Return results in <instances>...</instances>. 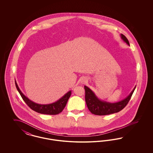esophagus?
<instances>
[{
	"instance_id": "obj_1",
	"label": "esophagus",
	"mask_w": 153,
	"mask_h": 153,
	"mask_svg": "<svg viewBox=\"0 0 153 153\" xmlns=\"http://www.w3.org/2000/svg\"><path fill=\"white\" fill-rule=\"evenodd\" d=\"M85 81H86V80H82V82H84V83H85Z\"/></svg>"
}]
</instances>
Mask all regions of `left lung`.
Segmentation results:
<instances>
[{"label": "left lung", "instance_id": "8db88e82", "mask_svg": "<svg viewBox=\"0 0 153 153\" xmlns=\"http://www.w3.org/2000/svg\"><path fill=\"white\" fill-rule=\"evenodd\" d=\"M121 38L126 44L130 46L128 40L123 34H121ZM135 88L136 86L132 91L130 95L123 100L114 103H111L100 100L91 89L87 86H84L85 91V99L88 108L92 114L96 115H106L118 112L123 109L127 105L131 99Z\"/></svg>", "mask_w": 153, "mask_h": 153}]
</instances>
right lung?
<instances>
[{
    "label": "right lung",
    "mask_w": 153,
    "mask_h": 153,
    "mask_svg": "<svg viewBox=\"0 0 153 153\" xmlns=\"http://www.w3.org/2000/svg\"><path fill=\"white\" fill-rule=\"evenodd\" d=\"M16 88L19 92V94L21 96L24 102L26 103V104L33 111H36L38 113L46 114V115H57L59 114L62 111V110L65 108L66 104L68 101L69 98L71 95L72 91H70L67 92L65 95L63 96L60 99H59L56 102H54L51 104H39L34 102L31 101L26 96L23 94L19 88L18 87V84L15 81Z\"/></svg>",
    "instance_id": "right-lung-1"
}]
</instances>
